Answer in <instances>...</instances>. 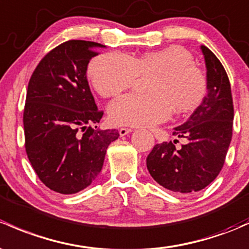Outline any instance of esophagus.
<instances>
[{
    "label": "esophagus",
    "instance_id": "34e87169",
    "mask_svg": "<svg viewBox=\"0 0 249 249\" xmlns=\"http://www.w3.org/2000/svg\"><path fill=\"white\" fill-rule=\"evenodd\" d=\"M132 132V130L131 129H129V127H120L119 129V135L122 136H126V135H129V133H131Z\"/></svg>",
    "mask_w": 249,
    "mask_h": 249
}]
</instances>
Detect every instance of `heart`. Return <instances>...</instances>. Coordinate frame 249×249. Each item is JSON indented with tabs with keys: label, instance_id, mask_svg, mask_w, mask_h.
<instances>
[{
	"label": "heart",
	"instance_id": "b5f03b06",
	"mask_svg": "<svg viewBox=\"0 0 249 249\" xmlns=\"http://www.w3.org/2000/svg\"><path fill=\"white\" fill-rule=\"evenodd\" d=\"M155 74L150 95L129 93L112 101L108 117L113 124L149 126L178 113H188L200 106L208 91V78L195 65V58L182 46L172 45L131 57L124 52H108L95 57L88 67L94 88L108 98L131 87L138 75Z\"/></svg>",
	"mask_w": 249,
	"mask_h": 249
}]
</instances>
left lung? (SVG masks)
I'll use <instances>...</instances> for the list:
<instances>
[{"instance_id": "left-lung-1", "label": "left lung", "mask_w": 249, "mask_h": 249, "mask_svg": "<svg viewBox=\"0 0 249 249\" xmlns=\"http://www.w3.org/2000/svg\"><path fill=\"white\" fill-rule=\"evenodd\" d=\"M204 54L208 93L203 103L173 135L185 144H156L146 158V168L158 184L179 195H191L205 188L217 178L224 164L232 136L231 89L222 63L206 46Z\"/></svg>"}]
</instances>
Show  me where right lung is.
I'll list each match as a JSON object with an SVG mask.
<instances>
[{"mask_svg":"<svg viewBox=\"0 0 249 249\" xmlns=\"http://www.w3.org/2000/svg\"><path fill=\"white\" fill-rule=\"evenodd\" d=\"M99 43L69 40L50 51L31 76L23 111L25 146L45 186L62 195L85 190L104 166L117 130H95L103 117L87 81Z\"/></svg>","mask_w":249,"mask_h":249,"instance_id":"add662e5","label":"right lung"}]
</instances>
